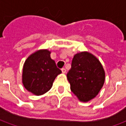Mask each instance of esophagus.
Returning <instances> with one entry per match:
<instances>
[{
    "label": "esophagus",
    "mask_w": 126,
    "mask_h": 126,
    "mask_svg": "<svg viewBox=\"0 0 126 126\" xmlns=\"http://www.w3.org/2000/svg\"><path fill=\"white\" fill-rule=\"evenodd\" d=\"M61 71H62V73H63V74H65L66 69L65 68H62L61 69Z\"/></svg>",
    "instance_id": "1"
}]
</instances>
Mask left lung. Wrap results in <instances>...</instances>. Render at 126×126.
Returning <instances> with one entry per match:
<instances>
[{
  "label": "left lung",
  "mask_w": 126,
  "mask_h": 126,
  "mask_svg": "<svg viewBox=\"0 0 126 126\" xmlns=\"http://www.w3.org/2000/svg\"><path fill=\"white\" fill-rule=\"evenodd\" d=\"M105 76L100 61L87 52L74 55L71 69L67 74L71 91L82 102H88L98 94Z\"/></svg>",
  "instance_id": "obj_1"
}]
</instances>
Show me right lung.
<instances>
[{"label": "right lung", "instance_id": "obj_1", "mask_svg": "<svg viewBox=\"0 0 126 126\" xmlns=\"http://www.w3.org/2000/svg\"><path fill=\"white\" fill-rule=\"evenodd\" d=\"M50 54L47 50H38L30 55L24 63L23 86L34 94L41 95L48 91L55 78L61 73Z\"/></svg>", "mask_w": 126, "mask_h": 126}]
</instances>
